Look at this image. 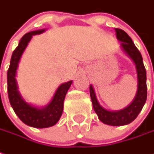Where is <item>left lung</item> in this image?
Returning <instances> with one entry per match:
<instances>
[{
  "label": "left lung",
  "instance_id": "8db88e82",
  "mask_svg": "<svg viewBox=\"0 0 154 154\" xmlns=\"http://www.w3.org/2000/svg\"><path fill=\"white\" fill-rule=\"evenodd\" d=\"M116 36L121 42V47L126 54L132 59L136 66L137 75V90L132 103L128 107L119 111H109L103 108L97 102L94 89L90 85V96L92 106L99 120L105 124L111 126H122L132 122L137 118L147 100V84L146 69L143 57L127 33L121 29L115 28Z\"/></svg>",
  "mask_w": 154,
  "mask_h": 154
}]
</instances>
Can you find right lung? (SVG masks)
I'll list each match as a JSON object with an SVG mask.
<instances>
[{
  "mask_svg": "<svg viewBox=\"0 0 154 154\" xmlns=\"http://www.w3.org/2000/svg\"><path fill=\"white\" fill-rule=\"evenodd\" d=\"M43 32H45V30L33 31L25 34L21 37L18 47L14 50L12 53L9 69L7 71V92L10 103L14 112L25 124L36 128H49L58 122L62 114L63 103L66 92L72 82V81H69L60 85L50 103L44 107L39 108L32 106L22 98L18 91L16 80L18 63L32 36L41 34Z\"/></svg>",
  "mask_w": 154,
  "mask_h": 154,
  "instance_id": "right-lung-1",
  "label": "right lung"
}]
</instances>
